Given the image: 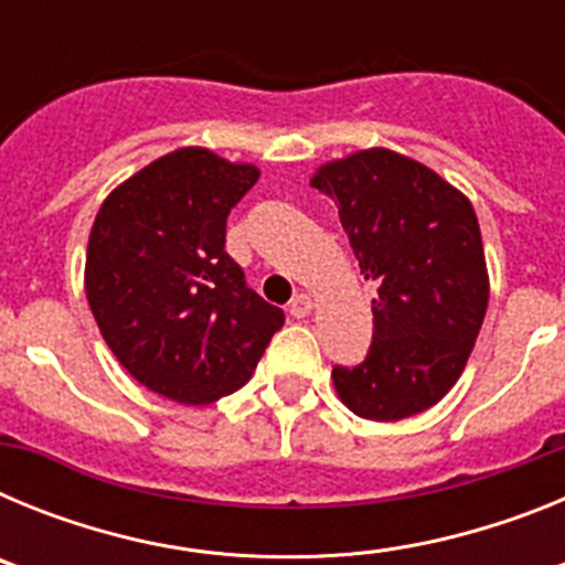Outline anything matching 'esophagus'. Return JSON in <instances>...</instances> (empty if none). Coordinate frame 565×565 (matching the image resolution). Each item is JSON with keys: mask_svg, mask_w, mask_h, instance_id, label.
<instances>
[{"mask_svg": "<svg viewBox=\"0 0 565 565\" xmlns=\"http://www.w3.org/2000/svg\"><path fill=\"white\" fill-rule=\"evenodd\" d=\"M311 308H313V302H311V297H308V294H297V297L288 302V313H291L294 319L308 317V313H311Z\"/></svg>", "mask_w": 565, "mask_h": 565, "instance_id": "esophagus-1", "label": "esophagus"}]
</instances>
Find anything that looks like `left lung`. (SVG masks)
Instances as JSON below:
<instances>
[{"mask_svg": "<svg viewBox=\"0 0 565 565\" xmlns=\"http://www.w3.org/2000/svg\"><path fill=\"white\" fill-rule=\"evenodd\" d=\"M311 186L339 209L364 279L376 282L373 342L333 387L356 416L398 422L447 396L489 302L472 203L433 169L391 149L326 163Z\"/></svg>", "mask_w": 565, "mask_h": 565, "instance_id": "8db88e82", "label": "left lung"}]
</instances>
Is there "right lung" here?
I'll list each match as a JSON object with an SVG mask.
<instances>
[{
  "instance_id": "obj_1",
  "label": "right lung",
  "mask_w": 565,
  "mask_h": 565,
  "mask_svg": "<svg viewBox=\"0 0 565 565\" xmlns=\"http://www.w3.org/2000/svg\"><path fill=\"white\" fill-rule=\"evenodd\" d=\"M257 178L248 163L186 147L132 174L96 214L89 311L115 359L172 402L243 387L286 322L226 252L228 212Z\"/></svg>"
}]
</instances>
